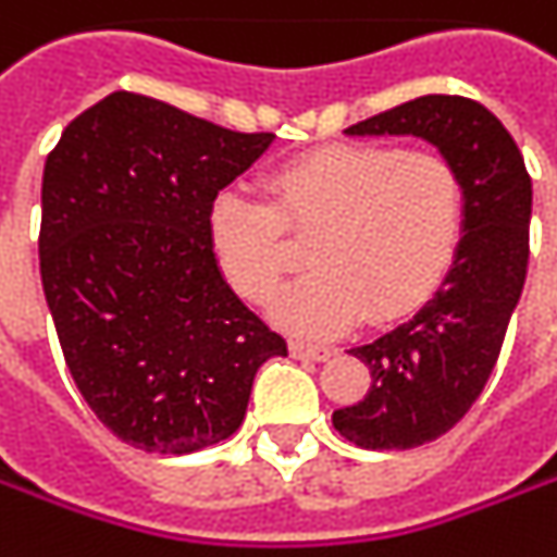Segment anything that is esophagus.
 I'll list each match as a JSON object with an SVG mask.
<instances>
[{
	"instance_id": "obj_1",
	"label": "esophagus",
	"mask_w": 557,
	"mask_h": 557,
	"mask_svg": "<svg viewBox=\"0 0 557 557\" xmlns=\"http://www.w3.org/2000/svg\"><path fill=\"white\" fill-rule=\"evenodd\" d=\"M292 348L294 357H300V360H329L335 350L325 348V345H313V342H292L288 345Z\"/></svg>"
}]
</instances>
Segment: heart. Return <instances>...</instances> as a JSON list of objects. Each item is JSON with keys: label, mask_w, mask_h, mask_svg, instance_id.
Instances as JSON below:
<instances>
[{"label": "heart", "mask_w": 557, "mask_h": 557, "mask_svg": "<svg viewBox=\"0 0 557 557\" xmlns=\"http://www.w3.org/2000/svg\"><path fill=\"white\" fill-rule=\"evenodd\" d=\"M265 190L269 203L244 190L215 194L209 244L228 285L265 304L292 265L285 232L313 235V272L272 304L275 322L304 335L345 332L363 313L398 320L420 307L445 278L467 219V187L448 156L385 140L300 156L272 172Z\"/></svg>", "instance_id": "heart-1"}]
</instances>
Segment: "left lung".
Returning a JSON list of instances; mask_svg holds the SVG:
<instances>
[{
	"instance_id": "obj_1",
	"label": "left lung",
	"mask_w": 557,
	"mask_h": 557,
	"mask_svg": "<svg viewBox=\"0 0 557 557\" xmlns=\"http://www.w3.org/2000/svg\"><path fill=\"white\" fill-rule=\"evenodd\" d=\"M345 134H413L458 165L463 235L442 288L413 317L350 348L370 367L363 401L332 413L335 430L373 451H404L445 435L486 388L530 260L533 184L515 137L467 97H420Z\"/></svg>"
}]
</instances>
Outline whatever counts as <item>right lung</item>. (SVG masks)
Masks as SVG:
<instances>
[{
    "instance_id": "right-lung-1",
    "label": "right lung",
    "mask_w": 557,
    "mask_h": 557,
    "mask_svg": "<svg viewBox=\"0 0 557 557\" xmlns=\"http://www.w3.org/2000/svg\"><path fill=\"white\" fill-rule=\"evenodd\" d=\"M272 140L115 90L46 159L40 278L55 335L99 423L140 451L228 438L257 370L288 354L228 288L207 232L212 197Z\"/></svg>"
}]
</instances>
